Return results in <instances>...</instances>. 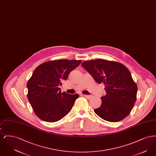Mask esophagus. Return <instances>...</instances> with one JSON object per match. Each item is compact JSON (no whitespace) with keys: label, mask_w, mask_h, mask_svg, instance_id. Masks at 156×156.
Returning <instances> with one entry per match:
<instances>
[{"label":"esophagus","mask_w":156,"mask_h":156,"mask_svg":"<svg viewBox=\"0 0 156 156\" xmlns=\"http://www.w3.org/2000/svg\"><path fill=\"white\" fill-rule=\"evenodd\" d=\"M83 96L84 97H85V98H86L87 99H89L90 98H91L92 97V95H83Z\"/></svg>","instance_id":"34e87169"}]
</instances>
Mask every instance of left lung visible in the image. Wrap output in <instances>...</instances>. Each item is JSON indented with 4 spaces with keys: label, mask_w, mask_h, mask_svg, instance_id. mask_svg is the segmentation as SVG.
<instances>
[{
    "label": "left lung",
    "mask_w": 156,
    "mask_h": 156,
    "mask_svg": "<svg viewBox=\"0 0 156 156\" xmlns=\"http://www.w3.org/2000/svg\"><path fill=\"white\" fill-rule=\"evenodd\" d=\"M98 83H104L106 95L95 113L105 120L117 122L125 118L135 104L137 86L129 69L118 62L102 59L81 64Z\"/></svg>",
    "instance_id": "obj_1"
}]
</instances>
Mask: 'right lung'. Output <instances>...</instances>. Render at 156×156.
<instances>
[{
    "label": "right lung",
    "instance_id": "obj_1",
    "mask_svg": "<svg viewBox=\"0 0 156 156\" xmlns=\"http://www.w3.org/2000/svg\"><path fill=\"white\" fill-rule=\"evenodd\" d=\"M81 62V60H53L45 62L35 69L27 83V98L33 111L41 120L55 122L71 111L79 95L61 93L59 86Z\"/></svg>",
    "mask_w": 156,
    "mask_h": 156
}]
</instances>
